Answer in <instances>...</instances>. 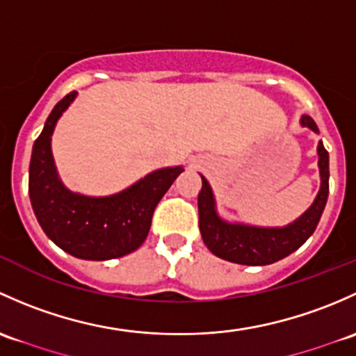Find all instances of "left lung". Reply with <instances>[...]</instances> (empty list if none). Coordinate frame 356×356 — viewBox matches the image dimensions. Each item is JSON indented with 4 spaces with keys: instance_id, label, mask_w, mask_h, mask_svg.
I'll return each mask as SVG.
<instances>
[{
    "instance_id": "left-lung-1",
    "label": "left lung",
    "mask_w": 356,
    "mask_h": 356,
    "mask_svg": "<svg viewBox=\"0 0 356 356\" xmlns=\"http://www.w3.org/2000/svg\"><path fill=\"white\" fill-rule=\"evenodd\" d=\"M300 124L318 134L317 124L310 116L303 115ZM317 154L321 173L317 197L296 221L283 228H260L221 219L216 211L211 185L200 175L202 188L199 192V228L205 247L218 257L243 266H267L298 250L317 228L329 195V154L322 142H318Z\"/></svg>"
}]
</instances>
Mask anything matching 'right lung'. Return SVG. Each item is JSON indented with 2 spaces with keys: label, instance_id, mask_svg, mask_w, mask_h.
<instances>
[{
  "label": "right lung",
  "instance_id": "1",
  "mask_svg": "<svg viewBox=\"0 0 356 356\" xmlns=\"http://www.w3.org/2000/svg\"><path fill=\"white\" fill-rule=\"evenodd\" d=\"M75 97L73 90L54 106L34 142L29 166L32 209L47 238L73 257H123L144 243L151 229L154 209L181 173L183 166L152 171L115 195L87 197L70 192L54 166L51 135Z\"/></svg>",
  "mask_w": 356,
  "mask_h": 356
}]
</instances>
